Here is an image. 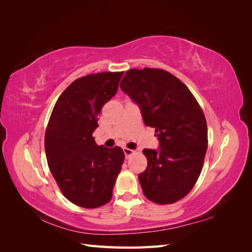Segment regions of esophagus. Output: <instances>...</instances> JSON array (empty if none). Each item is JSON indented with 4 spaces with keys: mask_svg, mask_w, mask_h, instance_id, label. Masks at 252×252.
Segmentation results:
<instances>
[{
    "mask_svg": "<svg viewBox=\"0 0 252 252\" xmlns=\"http://www.w3.org/2000/svg\"><path fill=\"white\" fill-rule=\"evenodd\" d=\"M123 151H124V154H125V157H126V158L129 157V156H131L132 154H133V150H131V149H129V148H123Z\"/></svg>",
    "mask_w": 252,
    "mask_h": 252,
    "instance_id": "1",
    "label": "esophagus"
}]
</instances>
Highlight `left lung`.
<instances>
[{"label":"left lung","mask_w":252,"mask_h":252,"mask_svg":"<svg viewBox=\"0 0 252 252\" xmlns=\"http://www.w3.org/2000/svg\"><path fill=\"white\" fill-rule=\"evenodd\" d=\"M120 87L139 106L145 125L156 129L159 142L158 149L143 150V193L162 205L183 199L199 179L207 151V124L199 103L184 83L162 69L128 70Z\"/></svg>","instance_id":"8db88e82"}]
</instances>
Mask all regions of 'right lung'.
Instances as JSON below:
<instances>
[{
  "mask_svg": "<svg viewBox=\"0 0 252 252\" xmlns=\"http://www.w3.org/2000/svg\"><path fill=\"white\" fill-rule=\"evenodd\" d=\"M122 72L79 78L60 95L45 133V151L61 191L83 208L108 203L125 155L96 145L93 136L102 107L116 95Z\"/></svg>",
  "mask_w": 252,
  "mask_h": 252,
  "instance_id": "1",
  "label": "right lung"
}]
</instances>
